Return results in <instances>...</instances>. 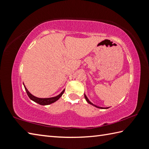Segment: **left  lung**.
Here are the masks:
<instances>
[{"label":"left lung","mask_w":149,"mask_h":149,"mask_svg":"<svg viewBox=\"0 0 149 149\" xmlns=\"http://www.w3.org/2000/svg\"><path fill=\"white\" fill-rule=\"evenodd\" d=\"M84 96H85V100H86V102H87L89 104H91V105H93V106H94V107H97V108H100V109H108V108H109V107H102L97 106V105L93 104V103H92L90 100H88V98H87V96H86L85 95V94H84Z\"/></svg>","instance_id":"left-lung-1"}]
</instances>
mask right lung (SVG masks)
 Instances as JSON below:
<instances>
[{"mask_svg":"<svg viewBox=\"0 0 149 149\" xmlns=\"http://www.w3.org/2000/svg\"><path fill=\"white\" fill-rule=\"evenodd\" d=\"M23 85H24V87H25V89L26 92V94H27L28 96L29 97V98L31 99V100L37 103V104H38L40 105H46L53 104V103L55 102L56 101H57L62 96V95H63L64 92V90L61 92V94H59L58 95L56 96L55 97H51V98H38V97L34 96V95H32L31 93H30V92L27 90V88H26V86H25L24 84H23Z\"/></svg>","mask_w":149,"mask_h":149,"instance_id":"1","label":"right lung"}]
</instances>
